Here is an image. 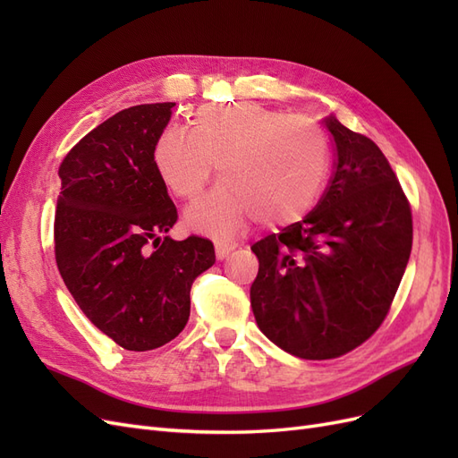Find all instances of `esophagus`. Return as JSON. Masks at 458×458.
I'll list each match as a JSON object with an SVG mask.
<instances>
[{"label":"esophagus","mask_w":458,"mask_h":458,"mask_svg":"<svg viewBox=\"0 0 458 458\" xmlns=\"http://www.w3.org/2000/svg\"><path fill=\"white\" fill-rule=\"evenodd\" d=\"M214 244H216V254L219 259L227 258L234 250V248H237V242L229 241V239H216Z\"/></svg>","instance_id":"esophagus-1"}]
</instances>
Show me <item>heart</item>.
I'll list each match as a JSON object with an SVG mask.
<instances>
[{
    "label": "heart",
    "mask_w": 458,
    "mask_h": 458,
    "mask_svg": "<svg viewBox=\"0 0 458 458\" xmlns=\"http://www.w3.org/2000/svg\"><path fill=\"white\" fill-rule=\"evenodd\" d=\"M216 162L225 183L189 208L192 229L225 233L258 216L281 225L317 200L328 172V145L311 120L242 101L200 106L191 131L164 128L152 147L164 185L189 202L202 195Z\"/></svg>",
    "instance_id": "heart-1"
}]
</instances>
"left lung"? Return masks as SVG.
Returning <instances> with one entry per match:
<instances>
[{
  "mask_svg": "<svg viewBox=\"0 0 458 458\" xmlns=\"http://www.w3.org/2000/svg\"><path fill=\"white\" fill-rule=\"evenodd\" d=\"M336 162L301 221L258 241L250 301L259 330L290 355L335 359L378 330L412 248L411 204L382 150L323 120Z\"/></svg>",
  "mask_w": 458,
  "mask_h": 458,
  "instance_id": "left-lung-1",
  "label": "left lung"
}]
</instances>
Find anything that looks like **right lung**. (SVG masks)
<instances>
[{
    "mask_svg": "<svg viewBox=\"0 0 458 458\" xmlns=\"http://www.w3.org/2000/svg\"><path fill=\"white\" fill-rule=\"evenodd\" d=\"M174 105L120 110L59 165L55 261L80 310L130 352L157 350L185 328L191 284L216 261L212 241L165 237L177 210L152 147Z\"/></svg>",
    "mask_w": 458,
    "mask_h": 458,
    "instance_id": "right-lung-1",
    "label": "right lung"
}]
</instances>
